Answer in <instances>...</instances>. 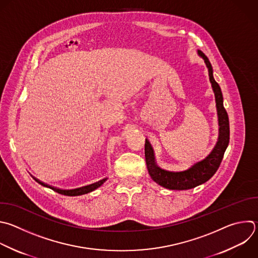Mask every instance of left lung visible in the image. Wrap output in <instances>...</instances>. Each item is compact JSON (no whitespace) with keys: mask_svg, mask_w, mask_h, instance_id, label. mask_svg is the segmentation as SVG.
I'll return each mask as SVG.
<instances>
[{"mask_svg":"<svg viewBox=\"0 0 258 258\" xmlns=\"http://www.w3.org/2000/svg\"><path fill=\"white\" fill-rule=\"evenodd\" d=\"M198 53L204 58L207 64V68L209 70L210 82L212 84V87L215 93L216 106H217L219 125H220L219 139L215 148L210 153V155H208V157L194 164L187 170L180 171V172H172V171H167L158 167L155 162L153 148L151 147V144L149 143V141L146 139L145 157H146V163H147L149 174L156 183L168 189H173V190L190 189L208 181L216 173V171L218 170L223 160L224 153L229 145V140H230L229 117L223 104V94H222L221 88L219 84L214 79L213 68L209 58L201 50H198Z\"/></svg>","mask_w":258,"mask_h":258,"instance_id":"1","label":"left lung"}]
</instances>
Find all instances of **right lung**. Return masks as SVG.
Here are the masks:
<instances>
[{"mask_svg": "<svg viewBox=\"0 0 258 258\" xmlns=\"http://www.w3.org/2000/svg\"><path fill=\"white\" fill-rule=\"evenodd\" d=\"M36 182H38L39 184H41L42 186H45V187H48L50 189H52L53 191L57 192V194H60V195H63V196H69V197H77V196H82V195H86L88 192H91L93 190H95L96 188L100 187L106 180L107 178H103L97 182H94L92 184H89V185H85V186H82V187H78V188H75V189H59V188H56V187H53V186H50L48 184H45L43 182H41L40 180L34 178Z\"/></svg>", "mask_w": 258, "mask_h": 258, "instance_id": "1", "label": "right lung"}]
</instances>
